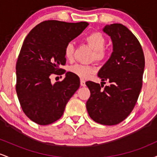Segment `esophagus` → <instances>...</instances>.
Wrapping results in <instances>:
<instances>
[{
	"instance_id": "esophagus-1",
	"label": "esophagus",
	"mask_w": 157,
	"mask_h": 157,
	"mask_svg": "<svg viewBox=\"0 0 157 157\" xmlns=\"http://www.w3.org/2000/svg\"><path fill=\"white\" fill-rule=\"evenodd\" d=\"M80 86H82V87H85V86H86V81L82 80V79L80 80Z\"/></svg>"
}]
</instances>
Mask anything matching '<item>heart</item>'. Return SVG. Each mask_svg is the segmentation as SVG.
I'll return each mask as SVG.
<instances>
[{
    "label": "heart",
    "mask_w": 157,
    "mask_h": 157,
    "mask_svg": "<svg viewBox=\"0 0 157 157\" xmlns=\"http://www.w3.org/2000/svg\"><path fill=\"white\" fill-rule=\"evenodd\" d=\"M89 46L94 50L93 59L98 62H102L105 59L107 52L104 48L105 44V39L101 33L97 32H92L85 37ZM75 52V46L73 43L66 44L64 49L65 57L68 60H72ZM70 71L82 79H87L96 71V68L93 65L75 64L70 67Z\"/></svg>",
    "instance_id": "heart-1"
}]
</instances>
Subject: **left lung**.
Returning a JSON list of instances; mask_svg holds the SVG:
<instances>
[{"label": "left lung", "mask_w": 157, "mask_h": 157, "mask_svg": "<svg viewBox=\"0 0 157 157\" xmlns=\"http://www.w3.org/2000/svg\"><path fill=\"white\" fill-rule=\"evenodd\" d=\"M102 31L111 37L113 52L98 72L101 86L86 82L91 96L86 109L94 121L113 125L123 121L134 108L142 85L145 57L140 42L120 23L106 25ZM109 81L103 90L102 82Z\"/></svg>", "instance_id": "obj_1"}]
</instances>
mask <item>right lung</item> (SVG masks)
Returning <instances> with one entry per match:
<instances>
[{"mask_svg":"<svg viewBox=\"0 0 157 157\" xmlns=\"http://www.w3.org/2000/svg\"><path fill=\"white\" fill-rule=\"evenodd\" d=\"M87 22L46 21L25 38L16 64V91L23 112L41 125L62 117L68 100L80 87V79L68 71L61 82L52 83L50 76L63 75L64 49L88 26Z\"/></svg>","mask_w":157,"mask_h":157,"instance_id":"add662e5","label":"right lung"}]
</instances>
